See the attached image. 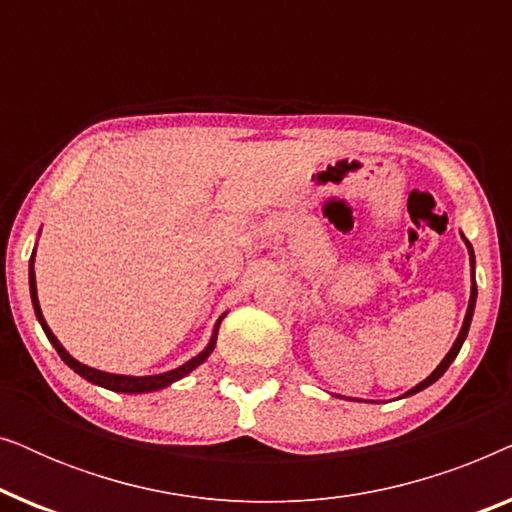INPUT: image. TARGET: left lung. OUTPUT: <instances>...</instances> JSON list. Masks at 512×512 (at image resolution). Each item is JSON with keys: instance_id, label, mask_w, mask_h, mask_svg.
<instances>
[{"instance_id": "left-lung-1", "label": "left lung", "mask_w": 512, "mask_h": 512, "mask_svg": "<svg viewBox=\"0 0 512 512\" xmlns=\"http://www.w3.org/2000/svg\"><path fill=\"white\" fill-rule=\"evenodd\" d=\"M461 240H464L466 249H468V258H471V298H468V310H466L464 324H461V331H459V335H457V340H454V345L450 347V352L445 354V359L438 363V368L433 370V373H431L429 377H426V380L419 382L417 387H412L410 391H405L403 398H405V396H412V394H417V391H422V389H426V387H431L433 382H436V380H440V377H443L445 370L450 368V363H452L454 359H457L459 349H461V345H464V340H466V335H468V328H471V319H473V312H475V300H478V286H475V254H473V247H471V242L466 240L464 233H461Z\"/></svg>"}]
</instances>
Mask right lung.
Listing matches in <instances>:
<instances>
[{
    "label": "right lung",
    "instance_id": "add662e5",
    "mask_svg": "<svg viewBox=\"0 0 512 512\" xmlns=\"http://www.w3.org/2000/svg\"><path fill=\"white\" fill-rule=\"evenodd\" d=\"M34 254H37V249L32 251V258H30V296H32V307H34V314H37V321L41 324V328H44L46 338L51 340V345L55 347V352L60 354V359L67 363L69 368L74 370V373H79L83 380L93 382L97 384V387H104L109 391H118V394H149V391H158V389H165L170 387V384H174L177 380H181V377H186L191 370H195L200 366V363L207 361V356L214 352L216 347V335H219V326L223 317H226V312L221 314L219 321H216L214 326V333L212 338H209L207 347L202 349L200 354H195L191 361L181 363L179 368L174 370H167V373H160V375H144V377H135V375H116V373H104V370H97V368H90L86 366V363L76 361L72 354L67 352L65 347L60 345V340L55 338L51 328H48L44 314H41V305H39V298H37V277H34Z\"/></svg>",
    "mask_w": 512,
    "mask_h": 512
}]
</instances>
